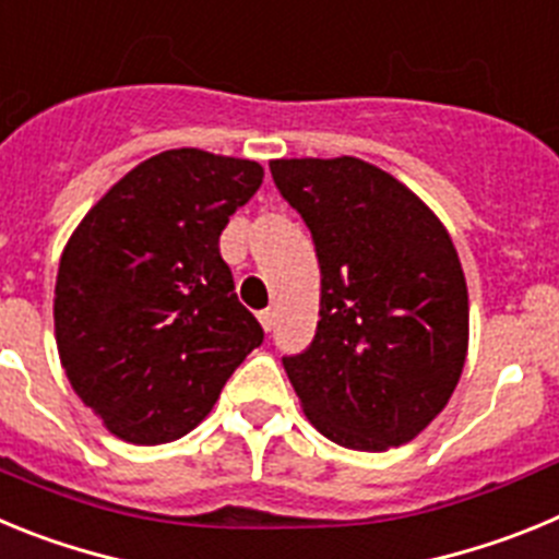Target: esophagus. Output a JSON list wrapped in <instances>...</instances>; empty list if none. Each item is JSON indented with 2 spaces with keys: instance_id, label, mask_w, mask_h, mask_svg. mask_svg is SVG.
Returning <instances> with one entry per match:
<instances>
[{
  "instance_id": "esophagus-1",
  "label": "esophagus",
  "mask_w": 559,
  "mask_h": 559,
  "mask_svg": "<svg viewBox=\"0 0 559 559\" xmlns=\"http://www.w3.org/2000/svg\"><path fill=\"white\" fill-rule=\"evenodd\" d=\"M259 323H261V329H264V331H273V325H275V311H273V309L259 311Z\"/></svg>"
}]
</instances>
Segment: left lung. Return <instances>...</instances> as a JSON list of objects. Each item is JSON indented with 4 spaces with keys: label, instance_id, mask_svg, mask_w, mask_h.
<instances>
[{
    "label": "left lung",
    "instance_id": "obj_1",
    "mask_svg": "<svg viewBox=\"0 0 559 559\" xmlns=\"http://www.w3.org/2000/svg\"><path fill=\"white\" fill-rule=\"evenodd\" d=\"M270 173L320 261L317 334L284 356L309 424L354 451L415 440L467 356V286L449 230L361 158H278Z\"/></svg>",
    "mask_w": 559,
    "mask_h": 559
}]
</instances>
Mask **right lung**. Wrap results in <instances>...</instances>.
Masks as SVG:
<instances>
[{
  "mask_svg": "<svg viewBox=\"0 0 559 559\" xmlns=\"http://www.w3.org/2000/svg\"><path fill=\"white\" fill-rule=\"evenodd\" d=\"M261 178L255 160L167 150L110 186L69 236L55 281L60 365L119 440L189 435L264 340L219 255Z\"/></svg>",
  "mask_w": 559,
  "mask_h": 559,
  "instance_id": "right-lung-1",
  "label": "right lung"
}]
</instances>
